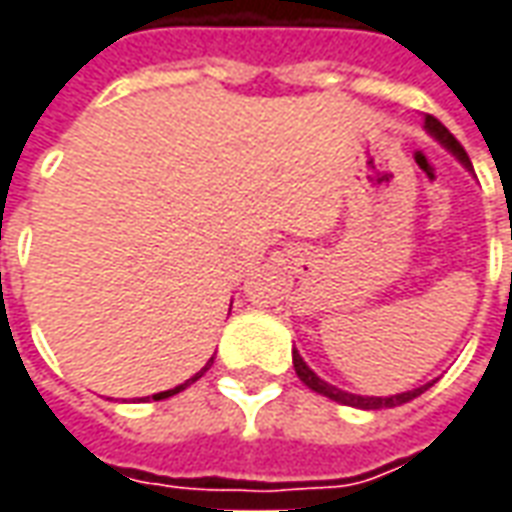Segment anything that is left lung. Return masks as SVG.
I'll list each match as a JSON object with an SVG mask.
<instances>
[{
	"label": "left lung",
	"mask_w": 512,
	"mask_h": 512,
	"mask_svg": "<svg viewBox=\"0 0 512 512\" xmlns=\"http://www.w3.org/2000/svg\"><path fill=\"white\" fill-rule=\"evenodd\" d=\"M424 127H427V130H430V135H435V138H438V141H441L446 149H452V155H457V160H460V163H463L466 169H471V160H468L466 149L460 146V141H457L452 132L443 127L441 121L427 113V119H424ZM293 368H296L299 380L305 382L310 391L321 393V396H327V399L338 402V405L360 407V410H382V407L405 405V402H410V399L421 396V393L427 391V388L432 385V382H430V385H421V388H413V391H407V393H396V396H357V393L338 391L335 385H330V382H324L321 377H316V374L310 371V366H307L305 360L299 357V352H296V349H293Z\"/></svg>",
	"instance_id": "1"
}]
</instances>
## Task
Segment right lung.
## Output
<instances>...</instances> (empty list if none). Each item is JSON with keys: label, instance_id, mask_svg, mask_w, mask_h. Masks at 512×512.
I'll return each instance as SVG.
<instances>
[{"label": "right lung", "instance_id": "1", "mask_svg": "<svg viewBox=\"0 0 512 512\" xmlns=\"http://www.w3.org/2000/svg\"><path fill=\"white\" fill-rule=\"evenodd\" d=\"M210 363H213V357H210V360H207V366L202 368V371H199V374H194V377H191V380L188 382H182V385H177V388H171V391H163V393H155V396H152V399H169V396H174V393H180V391H185V388H188V385H191V382H196L199 380V377H202V374H205L207 368H210ZM146 399H149V396H146Z\"/></svg>", "mask_w": 512, "mask_h": 512}]
</instances>
